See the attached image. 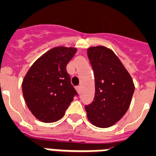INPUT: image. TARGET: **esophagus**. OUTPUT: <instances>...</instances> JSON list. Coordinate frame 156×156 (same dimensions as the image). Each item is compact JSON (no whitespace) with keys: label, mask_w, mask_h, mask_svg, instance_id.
I'll list each match as a JSON object with an SVG mask.
<instances>
[{"label":"esophagus","mask_w":156,"mask_h":156,"mask_svg":"<svg viewBox=\"0 0 156 156\" xmlns=\"http://www.w3.org/2000/svg\"><path fill=\"white\" fill-rule=\"evenodd\" d=\"M76 91L78 92V93H80V86H76Z\"/></svg>","instance_id":"esophagus-1"}]
</instances>
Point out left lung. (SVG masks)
<instances>
[{"instance_id": "obj_1", "label": "left lung", "mask_w": 156, "mask_h": 156, "mask_svg": "<svg viewBox=\"0 0 156 156\" xmlns=\"http://www.w3.org/2000/svg\"><path fill=\"white\" fill-rule=\"evenodd\" d=\"M87 55L95 84L93 102L85 107L87 118L96 127H109L127 111L135 86L128 71L111 49L91 47Z\"/></svg>"}]
</instances>
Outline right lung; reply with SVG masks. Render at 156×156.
<instances>
[{"mask_svg":"<svg viewBox=\"0 0 156 156\" xmlns=\"http://www.w3.org/2000/svg\"><path fill=\"white\" fill-rule=\"evenodd\" d=\"M76 52V48H54L41 56L25 75L22 83L24 100L41 122L61 119L78 95L66 71V65Z\"/></svg>","mask_w":156,"mask_h":156,"instance_id":"1","label":"right lung"}]
</instances>
